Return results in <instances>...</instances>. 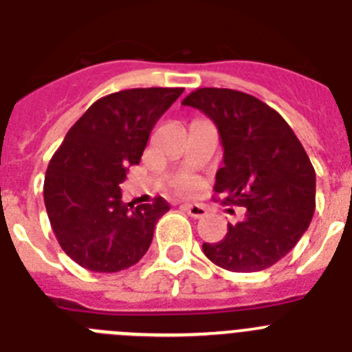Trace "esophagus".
<instances>
[{"mask_svg": "<svg viewBox=\"0 0 352 352\" xmlns=\"http://www.w3.org/2000/svg\"><path fill=\"white\" fill-rule=\"evenodd\" d=\"M185 211L190 217H194V219H203L204 214H206V208L201 206V204H185Z\"/></svg>", "mask_w": 352, "mask_h": 352, "instance_id": "34e87169", "label": "esophagus"}]
</instances>
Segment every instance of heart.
Returning <instances> with one entry per match:
<instances>
[{"mask_svg":"<svg viewBox=\"0 0 352 352\" xmlns=\"http://www.w3.org/2000/svg\"><path fill=\"white\" fill-rule=\"evenodd\" d=\"M195 186H197V183H195L194 179H188V182H183L182 185H179V190L192 192V190H195Z\"/></svg>","mask_w":352,"mask_h":352,"instance_id":"1","label":"heart"}]
</instances>
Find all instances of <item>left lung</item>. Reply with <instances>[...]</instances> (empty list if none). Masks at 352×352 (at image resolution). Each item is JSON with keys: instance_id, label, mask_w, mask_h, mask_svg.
<instances>
[{"instance_id": "left-lung-1", "label": "left lung", "mask_w": 352, "mask_h": 352, "mask_svg": "<svg viewBox=\"0 0 352 352\" xmlns=\"http://www.w3.org/2000/svg\"><path fill=\"white\" fill-rule=\"evenodd\" d=\"M213 121L223 167L213 190L223 204L245 208L219 243H203L208 259L229 272H261L282 259L309 229L316 210V170L287 121L256 96L199 88L182 102Z\"/></svg>"}]
</instances>
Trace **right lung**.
I'll use <instances>...</instances> for the list:
<instances>
[{
  "instance_id": "1",
  "label": "right lung",
  "mask_w": 352,
  "mask_h": 352,
  "mask_svg": "<svg viewBox=\"0 0 352 352\" xmlns=\"http://www.w3.org/2000/svg\"><path fill=\"white\" fill-rule=\"evenodd\" d=\"M183 88H133L111 93L76 121L49 162L43 203L58 243L72 261L114 273L141 261L169 204L121 201L120 185L138 166L155 123Z\"/></svg>"
}]
</instances>
